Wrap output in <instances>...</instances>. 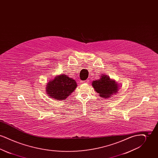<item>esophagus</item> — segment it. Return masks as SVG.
<instances>
[{
    "mask_svg": "<svg viewBox=\"0 0 158 158\" xmlns=\"http://www.w3.org/2000/svg\"><path fill=\"white\" fill-rule=\"evenodd\" d=\"M89 82V79H86V80H85V81H82V83H88Z\"/></svg>",
    "mask_w": 158,
    "mask_h": 158,
    "instance_id": "34e87169",
    "label": "esophagus"
}]
</instances>
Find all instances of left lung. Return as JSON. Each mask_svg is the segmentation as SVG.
<instances>
[{
	"mask_svg": "<svg viewBox=\"0 0 158 158\" xmlns=\"http://www.w3.org/2000/svg\"><path fill=\"white\" fill-rule=\"evenodd\" d=\"M92 86L99 96L104 98L111 97L118 90V85L106 75H102L100 79L93 81Z\"/></svg>",
	"mask_w": 158,
	"mask_h": 158,
	"instance_id": "obj_1",
	"label": "left lung"
}]
</instances>
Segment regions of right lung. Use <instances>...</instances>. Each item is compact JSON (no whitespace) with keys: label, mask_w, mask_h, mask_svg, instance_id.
Returning <instances> with one entry per match:
<instances>
[{"label":"right lung","mask_w":158,"mask_h":158,"mask_svg":"<svg viewBox=\"0 0 158 158\" xmlns=\"http://www.w3.org/2000/svg\"><path fill=\"white\" fill-rule=\"evenodd\" d=\"M76 86L77 84L75 80L67 76H58L47 83L46 92L51 98L63 100L68 98Z\"/></svg>","instance_id":"add662e5"}]
</instances>
